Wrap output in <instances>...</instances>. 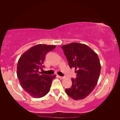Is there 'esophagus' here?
Segmentation results:
<instances>
[{
  "label": "esophagus",
  "mask_w": 120,
  "mask_h": 120,
  "mask_svg": "<svg viewBox=\"0 0 120 120\" xmlns=\"http://www.w3.org/2000/svg\"><path fill=\"white\" fill-rule=\"evenodd\" d=\"M58 78L60 79H64V77H63V76H58Z\"/></svg>",
  "instance_id": "obj_1"
}]
</instances>
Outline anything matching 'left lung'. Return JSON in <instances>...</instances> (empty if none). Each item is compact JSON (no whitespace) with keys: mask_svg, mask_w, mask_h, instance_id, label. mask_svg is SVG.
I'll return each mask as SVG.
<instances>
[{"mask_svg":"<svg viewBox=\"0 0 120 120\" xmlns=\"http://www.w3.org/2000/svg\"><path fill=\"white\" fill-rule=\"evenodd\" d=\"M70 68H75L76 78L65 93L75 100L84 99L97 84L101 65L97 54L85 44L72 42L61 47Z\"/></svg>","mask_w":120,"mask_h":120,"instance_id":"1","label":"left lung"}]
</instances>
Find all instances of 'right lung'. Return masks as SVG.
Returning <instances> with one entry per match:
<instances>
[{
    "mask_svg": "<svg viewBox=\"0 0 120 120\" xmlns=\"http://www.w3.org/2000/svg\"><path fill=\"white\" fill-rule=\"evenodd\" d=\"M56 47L55 45L38 44L28 50L19 58L17 75L21 87L33 97L39 98L46 95L50 90L56 75L40 74L46 54Z\"/></svg>",
    "mask_w": 120,
    "mask_h": 120,
    "instance_id": "obj_1",
    "label": "right lung"
}]
</instances>
